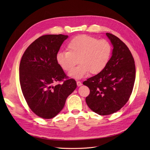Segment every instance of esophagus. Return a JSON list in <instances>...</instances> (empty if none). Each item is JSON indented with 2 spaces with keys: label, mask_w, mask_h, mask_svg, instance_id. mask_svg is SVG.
<instances>
[{
  "label": "esophagus",
  "mask_w": 150,
  "mask_h": 150,
  "mask_svg": "<svg viewBox=\"0 0 150 150\" xmlns=\"http://www.w3.org/2000/svg\"><path fill=\"white\" fill-rule=\"evenodd\" d=\"M76 83H77V86H81V85H82V83H81L79 81H78Z\"/></svg>",
  "instance_id": "esophagus-1"
}]
</instances>
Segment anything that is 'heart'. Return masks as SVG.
I'll list each match as a JSON object with an SVG mask.
<instances>
[{"label":"heart","instance_id":"1","mask_svg":"<svg viewBox=\"0 0 150 150\" xmlns=\"http://www.w3.org/2000/svg\"><path fill=\"white\" fill-rule=\"evenodd\" d=\"M68 51L56 54V62L62 70L68 72L76 64H80L69 73L76 79L84 78L89 72L100 73L107 66L112 53L111 44L105 39H98L86 34L76 35L67 44Z\"/></svg>","mask_w":150,"mask_h":150}]
</instances>
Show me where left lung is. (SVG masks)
<instances>
[{"label": "left lung", "instance_id": "1", "mask_svg": "<svg viewBox=\"0 0 150 150\" xmlns=\"http://www.w3.org/2000/svg\"><path fill=\"white\" fill-rule=\"evenodd\" d=\"M106 35L113 47L110 60L100 73L83 82L90 89L86 104L99 115L112 114L125 105L132 93L136 76L134 61L128 47L115 35Z\"/></svg>", "mask_w": 150, "mask_h": 150}]
</instances>
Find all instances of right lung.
I'll return each instance as SVG.
<instances>
[{
  "instance_id": "add662e5",
  "label": "right lung",
  "mask_w": 150,
  "mask_h": 150,
  "mask_svg": "<svg viewBox=\"0 0 150 150\" xmlns=\"http://www.w3.org/2000/svg\"><path fill=\"white\" fill-rule=\"evenodd\" d=\"M67 38L62 34L42 35L27 48L21 59L19 80L22 93L30 110L44 119L56 116L77 87L73 79L53 86L67 78L56 57Z\"/></svg>"
}]
</instances>
